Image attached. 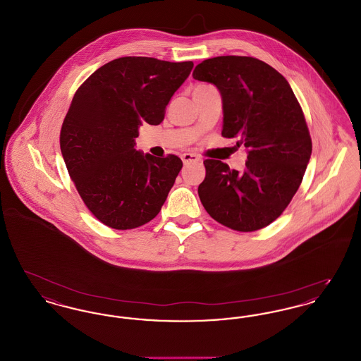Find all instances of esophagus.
Returning <instances> with one entry per match:
<instances>
[{
    "instance_id": "1",
    "label": "esophagus",
    "mask_w": 361,
    "mask_h": 361,
    "mask_svg": "<svg viewBox=\"0 0 361 361\" xmlns=\"http://www.w3.org/2000/svg\"><path fill=\"white\" fill-rule=\"evenodd\" d=\"M181 159H183L184 164H189V162H196L200 158L197 155L192 154V153H184V154L181 155Z\"/></svg>"
}]
</instances>
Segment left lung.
<instances>
[{
	"label": "left lung",
	"instance_id": "8db88e82",
	"mask_svg": "<svg viewBox=\"0 0 361 361\" xmlns=\"http://www.w3.org/2000/svg\"><path fill=\"white\" fill-rule=\"evenodd\" d=\"M193 78L216 86L224 103L222 137L247 149L245 171L206 159L199 197L211 218L249 233L276 221L299 188L312 143L307 123L288 81L253 56L206 59Z\"/></svg>",
	"mask_w": 361,
	"mask_h": 361
}]
</instances>
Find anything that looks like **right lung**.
<instances>
[{"label":"right lung","instance_id":"1","mask_svg":"<svg viewBox=\"0 0 361 361\" xmlns=\"http://www.w3.org/2000/svg\"><path fill=\"white\" fill-rule=\"evenodd\" d=\"M193 62L123 56L96 70L71 100L61 128V152L89 211L102 224L130 230L164 206L183 162L134 149L142 123L165 118Z\"/></svg>","mask_w":361,"mask_h":361}]
</instances>
